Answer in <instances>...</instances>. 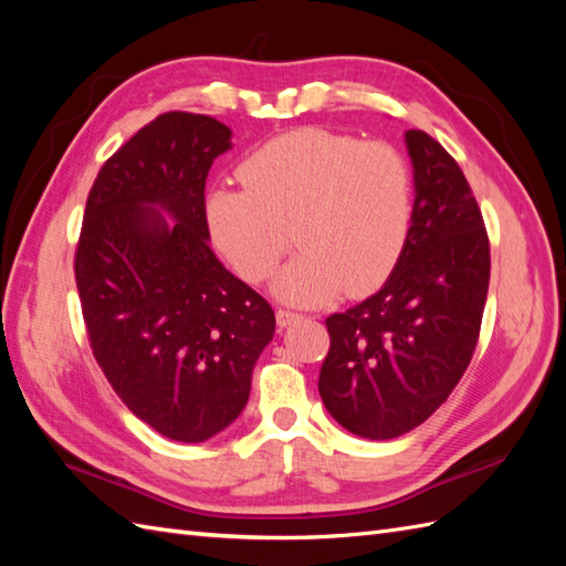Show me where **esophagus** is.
<instances>
[{
	"instance_id": "obj_1",
	"label": "esophagus",
	"mask_w": 566,
	"mask_h": 566,
	"mask_svg": "<svg viewBox=\"0 0 566 566\" xmlns=\"http://www.w3.org/2000/svg\"><path fill=\"white\" fill-rule=\"evenodd\" d=\"M298 318H302V314H296V311H290V308H276V326H280V328L292 326V323H296Z\"/></svg>"
}]
</instances>
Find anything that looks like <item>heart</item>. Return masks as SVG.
<instances>
[{
  "mask_svg": "<svg viewBox=\"0 0 566 566\" xmlns=\"http://www.w3.org/2000/svg\"><path fill=\"white\" fill-rule=\"evenodd\" d=\"M245 187H213L203 213L216 248L248 282H264L290 248L298 255L274 282L292 304L365 296L389 280L413 221V179L384 140L338 130H286L240 165Z\"/></svg>",
  "mask_w": 566,
  "mask_h": 566,
  "instance_id": "obj_1",
  "label": "heart"
}]
</instances>
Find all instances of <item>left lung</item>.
<instances>
[{"label": "left lung", "instance_id": "1", "mask_svg": "<svg viewBox=\"0 0 566 566\" xmlns=\"http://www.w3.org/2000/svg\"><path fill=\"white\" fill-rule=\"evenodd\" d=\"M416 203L403 255L381 290L326 318L318 391L338 423L391 440L448 401L472 363L489 292L482 209L452 155L406 130Z\"/></svg>", "mask_w": 566, "mask_h": 566}]
</instances>
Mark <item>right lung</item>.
Here are the masks:
<instances>
[{"label": "right lung", "mask_w": 566, "mask_h": 566, "mask_svg": "<svg viewBox=\"0 0 566 566\" xmlns=\"http://www.w3.org/2000/svg\"><path fill=\"white\" fill-rule=\"evenodd\" d=\"M228 148L231 128L211 116L153 118L102 165L75 250L94 359L118 399L177 442L233 423L274 335L272 306L209 248L203 189Z\"/></svg>", "instance_id": "obj_1"}]
</instances>
